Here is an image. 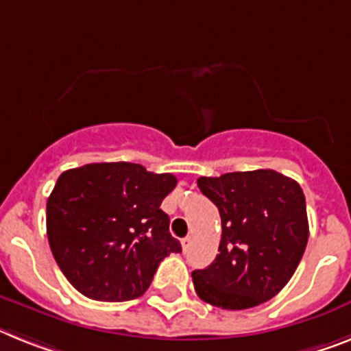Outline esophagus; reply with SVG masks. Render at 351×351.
<instances>
[{
    "mask_svg": "<svg viewBox=\"0 0 351 351\" xmlns=\"http://www.w3.org/2000/svg\"><path fill=\"white\" fill-rule=\"evenodd\" d=\"M180 243H182V248H184V250L189 248V246H191V237H189V235H187V237H184V239H182Z\"/></svg>",
    "mask_w": 351,
    "mask_h": 351,
    "instance_id": "esophagus-1",
    "label": "esophagus"
}]
</instances>
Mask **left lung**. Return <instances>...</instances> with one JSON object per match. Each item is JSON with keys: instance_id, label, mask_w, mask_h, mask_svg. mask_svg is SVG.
Instances as JSON below:
<instances>
[{"instance_id": "8db88e82", "label": "left lung", "mask_w": 351, "mask_h": 351, "mask_svg": "<svg viewBox=\"0 0 351 351\" xmlns=\"http://www.w3.org/2000/svg\"><path fill=\"white\" fill-rule=\"evenodd\" d=\"M198 187L219 210V253L193 271L196 294L226 311L257 307L284 289L308 241L298 182L273 169L202 176Z\"/></svg>"}]
</instances>
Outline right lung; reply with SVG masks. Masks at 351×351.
<instances>
[{
	"mask_svg": "<svg viewBox=\"0 0 351 351\" xmlns=\"http://www.w3.org/2000/svg\"><path fill=\"white\" fill-rule=\"evenodd\" d=\"M171 173L132 162H101L64 171L46 205L49 248L78 293L98 302H128L146 293L158 264L180 253L162 199Z\"/></svg>",
	"mask_w": 351,
	"mask_h": 351,
	"instance_id": "1",
	"label": "right lung"
}]
</instances>
